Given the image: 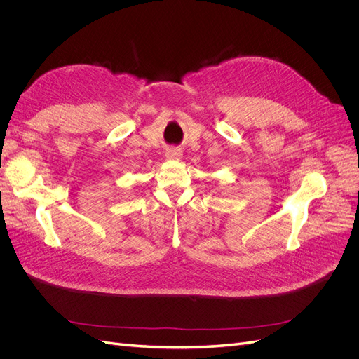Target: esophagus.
Masks as SVG:
<instances>
[{
	"instance_id": "esophagus-1",
	"label": "esophagus",
	"mask_w": 359,
	"mask_h": 359,
	"mask_svg": "<svg viewBox=\"0 0 359 359\" xmlns=\"http://www.w3.org/2000/svg\"><path fill=\"white\" fill-rule=\"evenodd\" d=\"M165 157L170 160H177L182 157V149L180 148H168L165 151Z\"/></svg>"
}]
</instances>
